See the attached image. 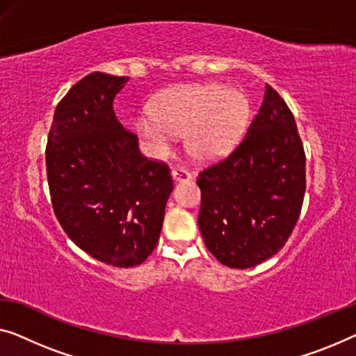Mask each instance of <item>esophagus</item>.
Masks as SVG:
<instances>
[{
  "label": "esophagus",
  "instance_id": "obj_1",
  "mask_svg": "<svg viewBox=\"0 0 356 356\" xmlns=\"http://www.w3.org/2000/svg\"><path fill=\"white\" fill-rule=\"evenodd\" d=\"M172 177L176 182H187V180L192 179V174H190L185 168H174Z\"/></svg>",
  "mask_w": 356,
  "mask_h": 356
}]
</instances>
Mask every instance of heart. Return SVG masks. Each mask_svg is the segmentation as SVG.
I'll list each match as a JSON object with an SVG mask.
<instances>
[{
  "label": "heart",
  "mask_w": 356,
  "mask_h": 356,
  "mask_svg": "<svg viewBox=\"0 0 356 356\" xmlns=\"http://www.w3.org/2000/svg\"><path fill=\"white\" fill-rule=\"evenodd\" d=\"M155 116H140L136 131L156 155L171 150L172 136H185L188 155L214 161L229 155L248 129L251 105L240 89L222 84H193L164 92L153 107Z\"/></svg>",
  "instance_id": "1"
}]
</instances>
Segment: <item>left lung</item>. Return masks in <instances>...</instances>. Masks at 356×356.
Masks as SVG:
<instances>
[{
  "label": "left lung",
  "mask_w": 356,
  "mask_h": 356,
  "mask_svg": "<svg viewBox=\"0 0 356 356\" xmlns=\"http://www.w3.org/2000/svg\"><path fill=\"white\" fill-rule=\"evenodd\" d=\"M196 184L201 235L220 264L249 268L284 246L304 203L305 152L293 111L270 84L240 145Z\"/></svg>",
  "instance_id": "8db88e82"
}]
</instances>
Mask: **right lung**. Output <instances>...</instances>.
Here are the masks:
<instances>
[{"label":"right lung","mask_w":356,"mask_h":356,"mask_svg":"<svg viewBox=\"0 0 356 356\" xmlns=\"http://www.w3.org/2000/svg\"><path fill=\"white\" fill-rule=\"evenodd\" d=\"M127 76L94 72L57 105L46 145L54 214L67 236L97 261L136 267L160 238L172 192L166 163L142 156L137 136L116 118Z\"/></svg>","instance_id":"right-lung-1"}]
</instances>
